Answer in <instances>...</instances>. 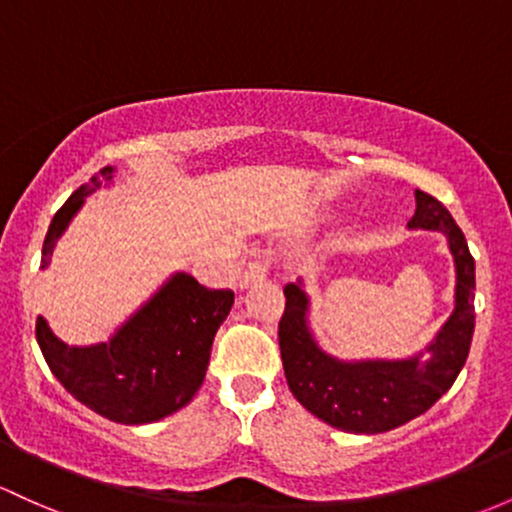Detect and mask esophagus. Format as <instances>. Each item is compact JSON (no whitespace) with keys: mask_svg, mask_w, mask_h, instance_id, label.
<instances>
[{"mask_svg":"<svg viewBox=\"0 0 512 512\" xmlns=\"http://www.w3.org/2000/svg\"><path fill=\"white\" fill-rule=\"evenodd\" d=\"M267 279V260H255L247 265V269L240 274V289H250V286L262 284Z\"/></svg>","mask_w":512,"mask_h":512,"instance_id":"34e87169","label":"esophagus"}]
</instances>
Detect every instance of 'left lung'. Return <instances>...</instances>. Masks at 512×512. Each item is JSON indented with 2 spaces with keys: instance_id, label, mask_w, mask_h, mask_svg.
<instances>
[{
  "instance_id": "obj_1",
  "label": "left lung",
  "mask_w": 512,
  "mask_h": 512,
  "mask_svg": "<svg viewBox=\"0 0 512 512\" xmlns=\"http://www.w3.org/2000/svg\"><path fill=\"white\" fill-rule=\"evenodd\" d=\"M411 230H435L447 238L454 260V308L425 350L406 359H340L325 352L311 330V296L303 279L284 286L279 320L286 384L296 401L333 428L376 435L423 415L449 391L474 335V257L464 233L435 196L415 189Z\"/></svg>"
}]
</instances>
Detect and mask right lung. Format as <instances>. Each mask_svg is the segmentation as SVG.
<instances>
[{"label":"right lung","instance_id":"1","mask_svg":"<svg viewBox=\"0 0 512 512\" xmlns=\"http://www.w3.org/2000/svg\"><path fill=\"white\" fill-rule=\"evenodd\" d=\"M114 177V167L99 170L55 213L43 240V269L84 199ZM233 299V291H209L192 274L174 272L109 340L67 345L43 316L36 320V340L55 379L94 413L123 425L155 423L187 406L201 389L213 338Z\"/></svg>","mask_w":512,"mask_h":512}]
</instances>
